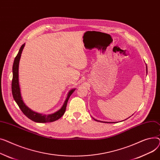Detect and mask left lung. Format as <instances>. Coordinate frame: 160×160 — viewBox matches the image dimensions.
Returning a JSON list of instances; mask_svg holds the SVG:
<instances>
[{
	"label": "left lung",
	"instance_id": "left-lung-1",
	"mask_svg": "<svg viewBox=\"0 0 160 160\" xmlns=\"http://www.w3.org/2000/svg\"><path fill=\"white\" fill-rule=\"evenodd\" d=\"M146 68H147V66H146ZM94 119L95 121H99V122H101L100 121H98V120H97V119ZM106 123H108V122H106Z\"/></svg>",
	"mask_w": 160,
	"mask_h": 160
}]
</instances>
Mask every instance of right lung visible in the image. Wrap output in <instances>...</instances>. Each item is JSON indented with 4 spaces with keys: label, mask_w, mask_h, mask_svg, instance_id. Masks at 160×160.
<instances>
[{
    "label": "right lung",
    "mask_w": 160,
    "mask_h": 160,
    "mask_svg": "<svg viewBox=\"0 0 160 160\" xmlns=\"http://www.w3.org/2000/svg\"><path fill=\"white\" fill-rule=\"evenodd\" d=\"M25 43L21 46L19 51H18L17 56L15 58L13 64V79L12 82V91L13 99L17 102L18 107L20 108L21 111L23 112V114L30 119L35 122H37V123H47V122L55 121L61 118L64 114L69 98L76 89L73 88L70 90L62 107L58 111L55 112L53 114L49 115H42L41 114L37 113V112H35L28 108L25 105V103L24 102L22 98L21 97L19 82H18V64H19L20 58Z\"/></svg>",
    "instance_id": "1"
}]
</instances>
